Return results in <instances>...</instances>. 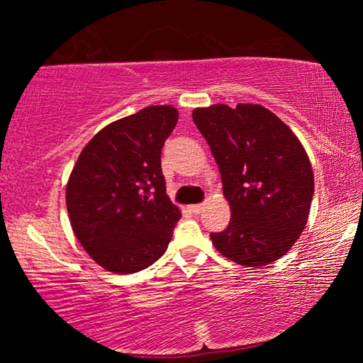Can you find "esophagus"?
<instances>
[{"label":"esophagus","mask_w":363,"mask_h":363,"mask_svg":"<svg viewBox=\"0 0 363 363\" xmlns=\"http://www.w3.org/2000/svg\"><path fill=\"white\" fill-rule=\"evenodd\" d=\"M189 210H190V213H194V214H200L201 211H203V205H190Z\"/></svg>","instance_id":"1"}]
</instances>
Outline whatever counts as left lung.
<instances>
[{"instance_id": "obj_1", "label": "left lung", "mask_w": 363, "mask_h": 363, "mask_svg": "<svg viewBox=\"0 0 363 363\" xmlns=\"http://www.w3.org/2000/svg\"><path fill=\"white\" fill-rule=\"evenodd\" d=\"M196 128L216 160L230 223L210 233L220 255L247 267L277 261L309 218L314 174L294 133L262 106L195 108Z\"/></svg>"}]
</instances>
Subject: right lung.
Wrapping results in <instances>:
<instances>
[{
    "mask_svg": "<svg viewBox=\"0 0 363 363\" xmlns=\"http://www.w3.org/2000/svg\"><path fill=\"white\" fill-rule=\"evenodd\" d=\"M179 113L152 106L110 123L79 153L67 184L72 229L88 255L115 274L163 256L181 213L167 195L162 149Z\"/></svg>",
    "mask_w": 363,
    "mask_h": 363,
    "instance_id": "add662e5",
    "label": "right lung"
}]
</instances>
